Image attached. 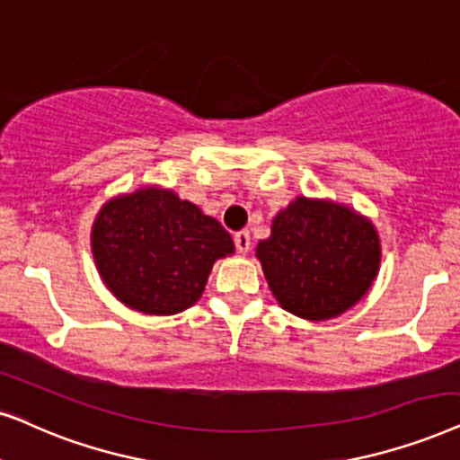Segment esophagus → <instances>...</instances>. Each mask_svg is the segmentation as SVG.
<instances>
[{
  "instance_id": "esophagus-1",
  "label": "esophagus",
  "mask_w": 460,
  "mask_h": 460,
  "mask_svg": "<svg viewBox=\"0 0 460 460\" xmlns=\"http://www.w3.org/2000/svg\"><path fill=\"white\" fill-rule=\"evenodd\" d=\"M234 244L238 249V253H247L252 249V236H249L247 230H241L234 234Z\"/></svg>"
}]
</instances>
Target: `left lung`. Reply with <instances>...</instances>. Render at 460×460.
I'll return each mask as SVG.
<instances>
[{"instance_id": "obj_1", "label": "left lung", "mask_w": 460, "mask_h": 460, "mask_svg": "<svg viewBox=\"0 0 460 460\" xmlns=\"http://www.w3.org/2000/svg\"><path fill=\"white\" fill-rule=\"evenodd\" d=\"M255 258L281 308L327 321L353 308L378 277L380 236L355 208L296 196L272 219Z\"/></svg>"}]
</instances>
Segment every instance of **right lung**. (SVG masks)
<instances>
[{"label": "right lung", "instance_id": "obj_1", "mask_svg": "<svg viewBox=\"0 0 460 460\" xmlns=\"http://www.w3.org/2000/svg\"><path fill=\"white\" fill-rule=\"evenodd\" d=\"M91 249L101 281L124 306L166 317L200 300L213 264L234 253V243L194 202L141 186L99 208Z\"/></svg>", "mask_w": 460, "mask_h": 460}]
</instances>
